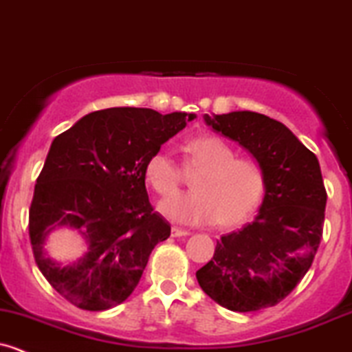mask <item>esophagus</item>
<instances>
[{
    "label": "esophagus",
    "instance_id": "34e87169",
    "mask_svg": "<svg viewBox=\"0 0 352 352\" xmlns=\"http://www.w3.org/2000/svg\"><path fill=\"white\" fill-rule=\"evenodd\" d=\"M172 236H173V238H182V236H190V232H188L187 229H182V228H177V226H173Z\"/></svg>",
    "mask_w": 352,
    "mask_h": 352
}]
</instances>
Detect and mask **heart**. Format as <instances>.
<instances>
[{"instance_id":"b5f03b06","label":"heart","mask_w":352,"mask_h":352,"mask_svg":"<svg viewBox=\"0 0 352 352\" xmlns=\"http://www.w3.org/2000/svg\"><path fill=\"white\" fill-rule=\"evenodd\" d=\"M187 165L201 168L192 192L165 197L158 209L168 219L188 226L210 224L231 228L244 223L263 199L266 177L256 160L238 157L219 136H199L188 142ZM145 177L158 195L175 192L182 184V168L168 146L148 157Z\"/></svg>"}]
</instances>
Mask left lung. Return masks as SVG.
I'll use <instances>...</instances> for the list:
<instances>
[{
	"label": "left lung",
	"mask_w": 352,
	"mask_h": 352,
	"mask_svg": "<svg viewBox=\"0 0 352 352\" xmlns=\"http://www.w3.org/2000/svg\"><path fill=\"white\" fill-rule=\"evenodd\" d=\"M204 118L253 153L266 187L256 219L224 234L195 276L224 309H268L294 292L319 250L327 202L319 160L285 124L265 114L234 111Z\"/></svg>",
	"instance_id": "left-lung-1"
}]
</instances>
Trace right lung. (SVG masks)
<instances>
[{
	"label": "right lung",
	"mask_w": 352,
	"mask_h": 352,
	"mask_svg": "<svg viewBox=\"0 0 352 352\" xmlns=\"http://www.w3.org/2000/svg\"><path fill=\"white\" fill-rule=\"evenodd\" d=\"M194 118L109 108L55 136L35 184L28 232L38 270L72 305L99 312L133 294L153 248L170 236L168 221L148 199L145 164ZM58 225L88 241V253L72 265L52 262L43 250Z\"/></svg>",
	"instance_id": "1"
}]
</instances>
